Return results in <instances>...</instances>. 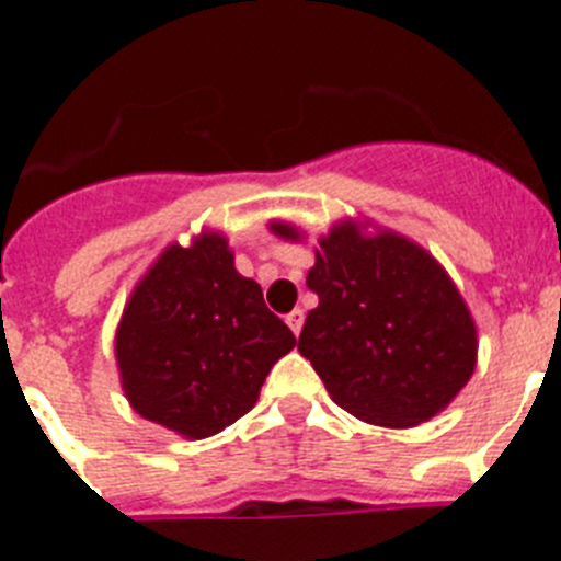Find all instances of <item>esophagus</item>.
I'll use <instances>...</instances> for the list:
<instances>
[{
	"label": "esophagus",
	"mask_w": 561,
	"mask_h": 561,
	"mask_svg": "<svg viewBox=\"0 0 561 561\" xmlns=\"http://www.w3.org/2000/svg\"><path fill=\"white\" fill-rule=\"evenodd\" d=\"M304 320H306L304 309H291L289 314H286V325H289V329L295 331V336L300 334V329H304Z\"/></svg>",
	"instance_id": "obj_1"
}]
</instances>
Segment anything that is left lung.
Listing matches in <instances>:
<instances>
[{
  "instance_id": "left-lung-1",
  "label": "left lung",
  "mask_w": 561,
  "mask_h": 561,
  "mask_svg": "<svg viewBox=\"0 0 561 561\" xmlns=\"http://www.w3.org/2000/svg\"><path fill=\"white\" fill-rule=\"evenodd\" d=\"M297 241L300 230L272 221ZM306 286L317 309L297 351L342 410L379 427H415L447 408L478 362V329L447 270L410 238L340 221L317 238Z\"/></svg>"
}]
</instances>
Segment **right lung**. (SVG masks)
Wrapping results in <instances>:
<instances>
[{
  "label": "right lung",
  "mask_w": 561,
  "mask_h": 561,
  "mask_svg": "<svg viewBox=\"0 0 561 561\" xmlns=\"http://www.w3.org/2000/svg\"><path fill=\"white\" fill-rule=\"evenodd\" d=\"M295 334L238 275L221 232L171 244L134 286L114 356L126 399L142 419L207 438L250 413Z\"/></svg>",
  "instance_id": "right-lung-1"
}]
</instances>
